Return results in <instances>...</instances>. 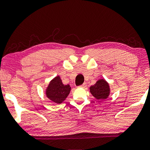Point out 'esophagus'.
Returning <instances> with one entry per match:
<instances>
[{"label": "esophagus", "mask_w": 150, "mask_h": 150, "mask_svg": "<svg viewBox=\"0 0 150 150\" xmlns=\"http://www.w3.org/2000/svg\"><path fill=\"white\" fill-rule=\"evenodd\" d=\"M86 86H87V85H86V83H83V85H80L79 87H82V88H85Z\"/></svg>", "instance_id": "1"}]
</instances>
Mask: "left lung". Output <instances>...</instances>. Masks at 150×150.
Wrapping results in <instances>:
<instances>
[{
    "label": "left lung",
    "instance_id": "obj_1",
    "mask_svg": "<svg viewBox=\"0 0 150 150\" xmlns=\"http://www.w3.org/2000/svg\"><path fill=\"white\" fill-rule=\"evenodd\" d=\"M90 92L97 100L106 99L109 95V86L104 80H99L95 85L90 87Z\"/></svg>",
    "mask_w": 150,
    "mask_h": 150
}]
</instances>
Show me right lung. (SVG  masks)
<instances>
[{
	"label": "right lung",
	"instance_id": "obj_1",
	"mask_svg": "<svg viewBox=\"0 0 150 150\" xmlns=\"http://www.w3.org/2000/svg\"><path fill=\"white\" fill-rule=\"evenodd\" d=\"M71 87L69 85H64L59 76H57L49 84L46 95L49 99L56 103H61L69 95Z\"/></svg>",
	"mask_w": 150,
	"mask_h": 150
}]
</instances>
